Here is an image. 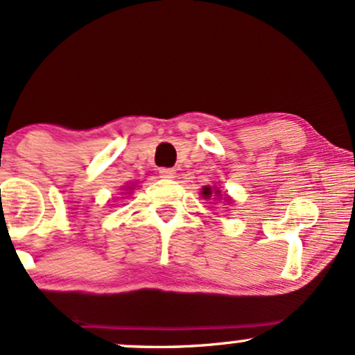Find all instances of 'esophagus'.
I'll list each match as a JSON object with an SVG mask.
<instances>
[{
	"mask_svg": "<svg viewBox=\"0 0 355 355\" xmlns=\"http://www.w3.org/2000/svg\"><path fill=\"white\" fill-rule=\"evenodd\" d=\"M158 173H160L162 178H175V170L173 168H160L158 170Z\"/></svg>",
	"mask_w": 355,
	"mask_h": 355,
	"instance_id": "esophagus-1",
	"label": "esophagus"
}]
</instances>
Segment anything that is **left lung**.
<instances>
[{
	"label": "left lung",
	"instance_id": "left-lung-1",
	"mask_svg": "<svg viewBox=\"0 0 355 355\" xmlns=\"http://www.w3.org/2000/svg\"><path fill=\"white\" fill-rule=\"evenodd\" d=\"M202 193H203V197H209V195H211V190L209 189V187H205V189H203Z\"/></svg>",
	"mask_w": 355,
	"mask_h": 355
}]
</instances>
